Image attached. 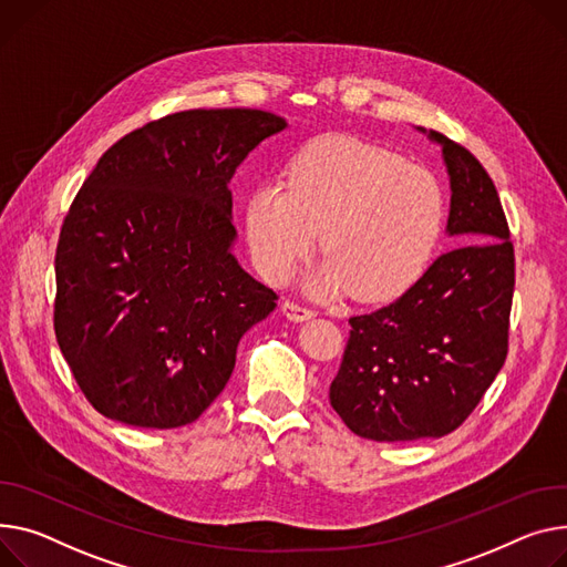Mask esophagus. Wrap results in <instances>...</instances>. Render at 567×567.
<instances>
[{
  "instance_id": "1",
  "label": "esophagus",
  "mask_w": 567,
  "mask_h": 567,
  "mask_svg": "<svg viewBox=\"0 0 567 567\" xmlns=\"http://www.w3.org/2000/svg\"><path fill=\"white\" fill-rule=\"evenodd\" d=\"M282 315L289 321H308V319L315 317V310L298 306V303H293V300H285V303H282Z\"/></svg>"
}]
</instances>
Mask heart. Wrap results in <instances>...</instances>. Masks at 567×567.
<instances>
[{
  "label": "heart",
  "instance_id": "1",
  "mask_svg": "<svg viewBox=\"0 0 567 567\" xmlns=\"http://www.w3.org/2000/svg\"><path fill=\"white\" fill-rule=\"evenodd\" d=\"M244 225L267 280H285L319 230L323 259L306 289L379 303L424 274L442 235L444 196L424 166L351 136H321L291 155L285 184L252 188Z\"/></svg>",
  "mask_w": 567,
  "mask_h": 567
}]
</instances>
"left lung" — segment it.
<instances>
[{
    "label": "left lung",
    "mask_w": 567,
    "mask_h": 567,
    "mask_svg": "<svg viewBox=\"0 0 567 567\" xmlns=\"http://www.w3.org/2000/svg\"><path fill=\"white\" fill-rule=\"evenodd\" d=\"M426 134L442 145L451 186L446 233L456 248L394 303L349 319L344 358L330 383L334 412L375 442L456 431L508 353L515 252L499 194L467 147Z\"/></svg>",
    "instance_id": "1"
}]
</instances>
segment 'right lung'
Returning <instances> with one entry per match:
<instances>
[{
	"mask_svg": "<svg viewBox=\"0 0 567 567\" xmlns=\"http://www.w3.org/2000/svg\"><path fill=\"white\" fill-rule=\"evenodd\" d=\"M287 127L259 109H192L113 143L63 220L54 332L89 403L138 429L196 422L237 344L276 310L233 244L235 171Z\"/></svg>",
	"mask_w": 567,
	"mask_h": 567,
	"instance_id": "add662e5",
	"label": "right lung"
}]
</instances>
